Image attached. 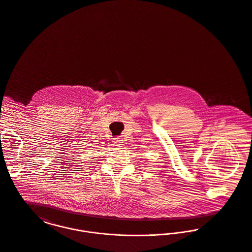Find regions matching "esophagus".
<instances>
[{
    "label": "esophagus",
    "mask_w": 252,
    "mask_h": 252,
    "mask_svg": "<svg viewBox=\"0 0 252 252\" xmlns=\"http://www.w3.org/2000/svg\"><path fill=\"white\" fill-rule=\"evenodd\" d=\"M122 142H123V140L121 139V138H119V137H116V138H114V139H113V143H114L116 146L121 145V144H122Z\"/></svg>",
    "instance_id": "obj_1"
}]
</instances>
